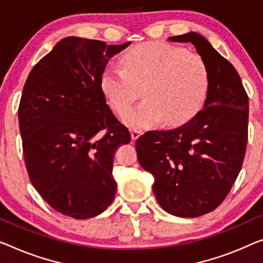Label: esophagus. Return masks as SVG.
I'll list each match as a JSON object with an SVG mask.
<instances>
[{
	"instance_id": "esophagus-1",
	"label": "esophagus",
	"mask_w": 263,
	"mask_h": 263,
	"mask_svg": "<svg viewBox=\"0 0 263 263\" xmlns=\"http://www.w3.org/2000/svg\"><path fill=\"white\" fill-rule=\"evenodd\" d=\"M142 133H143L142 130H137V128H132V130H131V138H132V140L138 139L139 136L142 135Z\"/></svg>"
}]
</instances>
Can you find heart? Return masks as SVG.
<instances>
[{
	"mask_svg": "<svg viewBox=\"0 0 263 263\" xmlns=\"http://www.w3.org/2000/svg\"><path fill=\"white\" fill-rule=\"evenodd\" d=\"M121 68L108 65L100 87L113 111L123 113L142 88L145 99L123 115L131 127L159 123H185L204 105L210 88V70L204 58L165 42H145L127 49Z\"/></svg>",
	"mask_w": 263,
	"mask_h": 263,
	"instance_id": "obj_1",
	"label": "heart"
}]
</instances>
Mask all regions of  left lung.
Masks as SVG:
<instances>
[{
  "label": "left lung",
  "instance_id": "obj_1",
  "mask_svg": "<svg viewBox=\"0 0 263 263\" xmlns=\"http://www.w3.org/2000/svg\"><path fill=\"white\" fill-rule=\"evenodd\" d=\"M191 42L210 70L204 108L174 130L148 131L137 157L155 177L157 202L178 217H198L221 204L240 174L248 142V96L234 66L201 34L169 37Z\"/></svg>",
  "mask_w": 263,
  "mask_h": 263
}]
</instances>
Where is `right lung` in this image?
<instances>
[{
  "instance_id": "1",
  "label": "right lung",
  "mask_w": 263,
  "mask_h": 263,
  "mask_svg": "<svg viewBox=\"0 0 263 263\" xmlns=\"http://www.w3.org/2000/svg\"><path fill=\"white\" fill-rule=\"evenodd\" d=\"M128 45L62 39L23 87L18 125L27 171L41 197L66 216L94 217L115 199L113 156L131 136L106 104L100 78Z\"/></svg>"
}]
</instances>
